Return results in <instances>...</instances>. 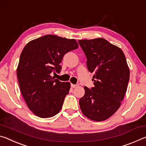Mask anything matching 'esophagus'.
Returning <instances> with one entry per match:
<instances>
[{
  "label": "esophagus",
  "instance_id": "obj_1",
  "mask_svg": "<svg viewBox=\"0 0 146 146\" xmlns=\"http://www.w3.org/2000/svg\"><path fill=\"white\" fill-rule=\"evenodd\" d=\"M77 85H74V84H72V83L71 84V87L72 88H76V87H77Z\"/></svg>",
  "mask_w": 146,
  "mask_h": 146
}]
</instances>
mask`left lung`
<instances>
[{"instance_id":"1","label":"left lung","mask_w":146,"mask_h":146,"mask_svg":"<svg viewBox=\"0 0 146 146\" xmlns=\"http://www.w3.org/2000/svg\"><path fill=\"white\" fill-rule=\"evenodd\" d=\"M78 42L87 57L88 70L94 72V87H84L85 95L79 102L80 109L90 120L104 121L121 106L129 80V68L123 51L105 39Z\"/></svg>"}]
</instances>
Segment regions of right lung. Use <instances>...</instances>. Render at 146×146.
Returning a JSON list of instances; mask_svg holds the SVG:
<instances>
[{"label": "right lung", "instance_id": "1", "mask_svg": "<svg viewBox=\"0 0 146 146\" xmlns=\"http://www.w3.org/2000/svg\"><path fill=\"white\" fill-rule=\"evenodd\" d=\"M78 46L74 39L46 35L31 40L24 48L17 76L26 104L35 115L50 118L60 111L70 83L61 82L50 74L59 72L64 55Z\"/></svg>", "mask_w": 146, "mask_h": 146}]
</instances>
